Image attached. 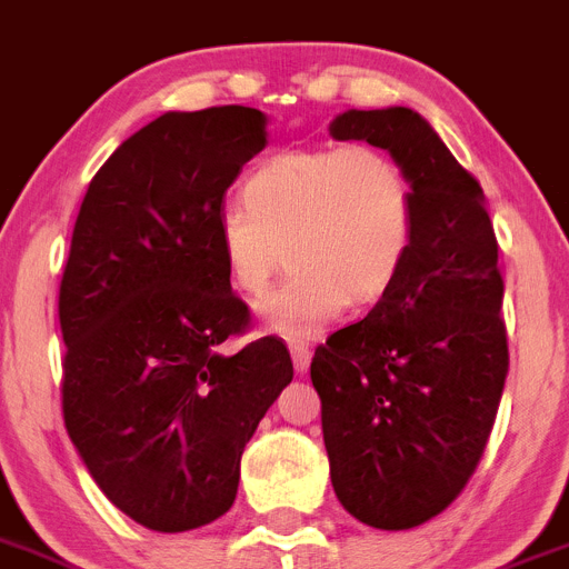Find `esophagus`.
I'll list each match as a JSON object with an SVG mask.
<instances>
[{"label": "esophagus", "mask_w": 569, "mask_h": 569, "mask_svg": "<svg viewBox=\"0 0 569 569\" xmlns=\"http://www.w3.org/2000/svg\"><path fill=\"white\" fill-rule=\"evenodd\" d=\"M290 355H293L296 371H301V375H305V371L310 369V357H312L310 343H305V340H293V343H290Z\"/></svg>", "instance_id": "1"}]
</instances>
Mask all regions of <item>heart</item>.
<instances>
[{"label": "heart", "instance_id": "heart-1", "mask_svg": "<svg viewBox=\"0 0 569 569\" xmlns=\"http://www.w3.org/2000/svg\"><path fill=\"white\" fill-rule=\"evenodd\" d=\"M240 203L218 223L226 276L240 293L262 296L288 248V281L259 305L281 338H312L349 301L382 299L413 251V181L369 142L270 156L246 176Z\"/></svg>", "mask_w": 569, "mask_h": 569}]
</instances>
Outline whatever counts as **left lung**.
Masks as SVG:
<instances>
[{"instance_id":"left-lung-1","label":"left lung","mask_w":569,"mask_h":569,"mask_svg":"<svg viewBox=\"0 0 569 569\" xmlns=\"http://www.w3.org/2000/svg\"><path fill=\"white\" fill-rule=\"evenodd\" d=\"M329 133L386 148L416 189L408 264L310 366L335 495L360 522L405 531L461 495L495 427L508 375L497 237L480 181L416 111H346Z\"/></svg>"}]
</instances>
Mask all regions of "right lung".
<instances>
[{
  "mask_svg": "<svg viewBox=\"0 0 569 569\" xmlns=\"http://www.w3.org/2000/svg\"><path fill=\"white\" fill-rule=\"evenodd\" d=\"M264 148L257 108L164 113L91 178L63 268V421L108 500L150 531L223 517L259 419L293 380L276 335L220 355L251 310L218 246L226 189Z\"/></svg>",
  "mask_w": 569,
  "mask_h": 569,
  "instance_id": "obj_1",
  "label": "right lung"
}]
</instances>
